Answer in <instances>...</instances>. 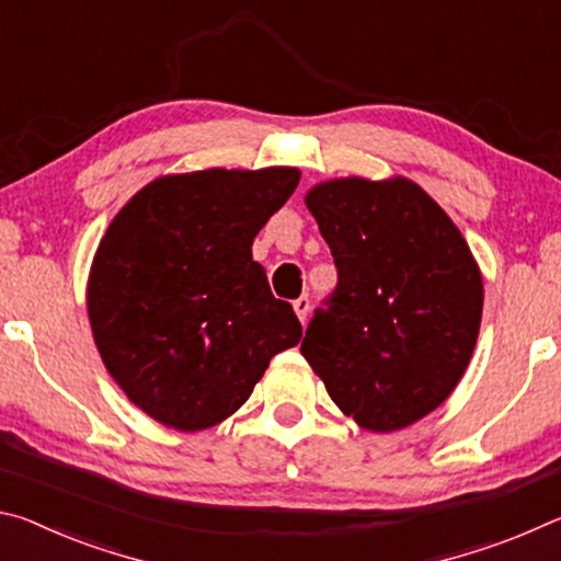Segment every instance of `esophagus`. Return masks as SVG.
<instances>
[{"label": "esophagus", "mask_w": 561, "mask_h": 561, "mask_svg": "<svg viewBox=\"0 0 561 561\" xmlns=\"http://www.w3.org/2000/svg\"><path fill=\"white\" fill-rule=\"evenodd\" d=\"M309 309H311V301H309L307 294H304V297H299V299H294V311H297V317H299L301 324H307Z\"/></svg>", "instance_id": "1"}]
</instances>
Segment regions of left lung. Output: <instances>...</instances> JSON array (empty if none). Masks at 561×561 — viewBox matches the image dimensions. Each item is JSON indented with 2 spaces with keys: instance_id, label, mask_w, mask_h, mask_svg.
Listing matches in <instances>:
<instances>
[{
  "instance_id": "obj_1",
  "label": "left lung",
  "mask_w": 561,
  "mask_h": 561,
  "mask_svg": "<svg viewBox=\"0 0 561 561\" xmlns=\"http://www.w3.org/2000/svg\"><path fill=\"white\" fill-rule=\"evenodd\" d=\"M307 207L339 282L311 317L301 356L360 428H405L435 411L470 364L482 319L470 247L411 180H331Z\"/></svg>"
}]
</instances>
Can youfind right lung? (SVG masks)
Returning <instances> with one entry per match:
<instances>
[{
	"label": "right lung",
	"instance_id": "add662e5",
	"mask_svg": "<svg viewBox=\"0 0 561 561\" xmlns=\"http://www.w3.org/2000/svg\"><path fill=\"white\" fill-rule=\"evenodd\" d=\"M299 170H197L158 178L99 244L89 319L103 364L133 403L178 431L232 415L270 358L297 346L252 240L289 201Z\"/></svg>",
	"mask_w": 561,
	"mask_h": 561
}]
</instances>
